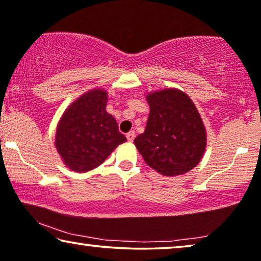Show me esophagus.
<instances>
[{
	"instance_id": "obj_1",
	"label": "esophagus",
	"mask_w": 261,
	"mask_h": 261,
	"mask_svg": "<svg viewBox=\"0 0 261 261\" xmlns=\"http://www.w3.org/2000/svg\"><path fill=\"white\" fill-rule=\"evenodd\" d=\"M135 131H130V132H127V134H126V139H127V141H129V142H132V141H134V139H135Z\"/></svg>"
}]
</instances>
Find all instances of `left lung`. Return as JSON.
Here are the masks:
<instances>
[{"label":"left lung","instance_id":"obj_1","mask_svg":"<svg viewBox=\"0 0 261 261\" xmlns=\"http://www.w3.org/2000/svg\"><path fill=\"white\" fill-rule=\"evenodd\" d=\"M150 113L135 145L149 167L164 176L192 170L205 150L202 119L188 95L167 89L146 95Z\"/></svg>","mask_w":261,"mask_h":261}]
</instances>
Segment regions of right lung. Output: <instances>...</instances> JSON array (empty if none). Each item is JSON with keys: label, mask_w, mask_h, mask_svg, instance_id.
<instances>
[{"label": "right lung", "mask_w": 261, "mask_h": 261, "mask_svg": "<svg viewBox=\"0 0 261 261\" xmlns=\"http://www.w3.org/2000/svg\"><path fill=\"white\" fill-rule=\"evenodd\" d=\"M108 93L92 90L76 99L61 117L56 146L66 166L85 172L104 162L117 145L126 141L118 124L106 112Z\"/></svg>", "instance_id": "add662e5"}]
</instances>
